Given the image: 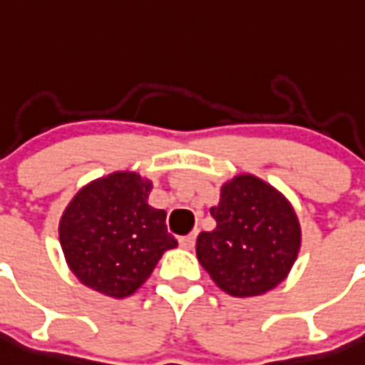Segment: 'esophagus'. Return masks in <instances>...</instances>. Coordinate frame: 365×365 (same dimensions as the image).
Returning a JSON list of instances; mask_svg holds the SVG:
<instances>
[{
    "instance_id": "obj_1",
    "label": "esophagus",
    "mask_w": 365,
    "mask_h": 365,
    "mask_svg": "<svg viewBox=\"0 0 365 365\" xmlns=\"http://www.w3.org/2000/svg\"><path fill=\"white\" fill-rule=\"evenodd\" d=\"M195 240H196V231H192L191 235L180 237V246H182L183 250H192L195 248Z\"/></svg>"
}]
</instances>
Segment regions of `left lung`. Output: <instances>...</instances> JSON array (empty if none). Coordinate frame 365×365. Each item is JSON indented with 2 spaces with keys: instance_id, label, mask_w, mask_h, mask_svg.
Masks as SVG:
<instances>
[{
  "instance_id": "1",
  "label": "left lung",
  "mask_w": 365,
  "mask_h": 365,
  "mask_svg": "<svg viewBox=\"0 0 365 365\" xmlns=\"http://www.w3.org/2000/svg\"><path fill=\"white\" fill-rule=\"evenodd\" d=\"M213 231L196 239V257L230 296H261L288 275L301 246L296 211L277 189L240 174L220 189L211 207Z\"/></svg>"
}]
</instances>
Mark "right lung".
Here are the masks:
<instances>
[{
  "mask_svg": "<svg viewBox=\"0 0 365 365\" xmlns=\"http://www.w3.org/2000/svg\"><path fill=\"white\" fill-rule=\"evenodd\" d=\"M152 182L113 173L82 187L60 218V246L78 281L110 297L134 294L163 252L178 246L163 209L147 204Z\"/></svg>",
  "mask_w": 365,
  "mask_h": 365,
  "instance_id": "1",
  "label": "right lung"
}]
</instances>
